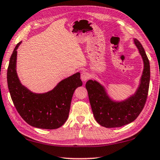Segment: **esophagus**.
<instances>
[{
    "label": "esophagus",
    "mask_w": 160,
    "mask_h": 160,
    "mask_svg": "<svg viewBox=\"0 0 160 160\" xmlns=\"http://www.w3.org/2000/svg\"><path fill=\"white\" fill-rule=\"evenodd\" d=\"M90 76L89 73H88V72H82L81 74V79L83 81H84V82L88 80L90 78Z\"/></svg>",
    "instance_id": "esophagus-1"
}]
</instances>
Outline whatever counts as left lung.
Returning a JSON list of instances; mask_svg holds the SVG:
<instances>
[{"mask_svg": "<svg viewBox=\"0 0 160 160\" xmlns=\"http://www.w3.org/2000/svg\"><path fill=\"white\" fill-rule=\"evenodd\" d=\"M143 62L140 83L133 95L122 101L111 99L104 88L97 81L88 80L86 88L95 118L99 125L107 128H119L133 122L146 104L148 92L150 71V62L140 42L134 39Z\"/></svg>", "mask_w": 160, "mask_h": 160, "instance_id": "8db88e82", "label": "left lung"}]
</instances>
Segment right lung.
<instances>
[{
  "label": "right lung",
  "instance_id": "1",
  "mask_svg": "<svg viewBox=\"0 0 160 160\" xmlns=\"http://www.w3.org/2000/svg\"><path fill=\"white\" fill-rule=\"evenodd\" d=\"M15 47L9 62L7 79L12 100L21 117L32 127L53 129L67 120L74 90L82 86L80 73L60 81L52 90L35 93L22 85L17 73V49Z\"/></svg>",
  "mask_w": 160,
  "mask_h": 160
}]
</instances>
